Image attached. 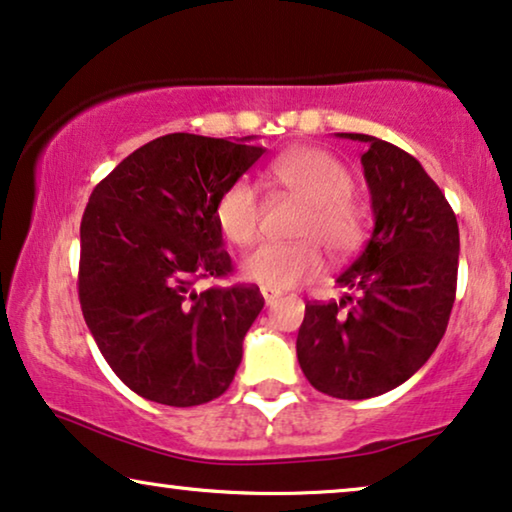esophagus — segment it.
I'll use <instances>...</instances> for the list:
<instances>
[{
    "label": "esophagus",
    "instance_id": "1",
    "mask_svg": "<svg viewBox=\"0 0 512 512\" xmlns=\"http://www.w3.org/2000/svg\"><path fill=\"white\" fill-rule=\"evenodd\" d=\"M262 297H264V301H266V306H271L273 301H276L278 297H280V292L278 290H271V287H262Z\"/></svg>",
    "mask_w": 512,
    "mask_h": 512
}]
</instances>
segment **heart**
<instances>
[{
    "label": "heart",
    "instance_id": "b5f03b06",
    "mask_svg": "<svg viewBox=\"0 0 512 512\" xmlns=\"http://www.w3.org/2000/svg\"><path fill=\"white\" fill-rule=\"evenodd\" d=\"M269 174L292 197L306 204L294 243H262L243 257L241 273L250 283L290 290L313 280L325 266L320 245L334 259L355 253L364 236V215L352 201L355 181L348 167L327 150L301 148L280 155ZM222 236L234 246L255 241L262 218L257 190L248 181L229 183L213 208Z\"/></svg>",
    "mask_w": 512,
    "mask_h": 512
}]
</instances>
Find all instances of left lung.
Listing matches in <instances>:
<instances>
[{"label":"left lung","mask_w":512,"mask_h":512,"mask_svg":"<svg viewBox=\"0 0 512 512\" xmlns=\"http://www.w3.org/2000/svg\"><path fill=\"white\" fill-rule=\"evenodd\" d=\"M364 178L376 225L336 283L357 292L306 304L297 357L315 390L371 399L413 376L441 343L457 292L459 227L422 164L369 134Z\"/></svg>","instance_id":"1"}]
</instances>
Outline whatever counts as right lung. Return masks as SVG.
<instances>
[{
    "label": "right lung",
    "instance_id": "right-lung-1",
    "mask_svg": "<svg viewBox=\"0 0 512 512\" xmlns=\"http://www.w3.org/2000/svg\"><path fill=\"white\" fill-rule=\"evenodd\" d=\"M248 139L160 136L125 157L85 206V325L115 376L148 401L187 408L218 399L264 306L255 285L194 290L199 278L232 273L213 208L264 155Z\"/></svg>",
    "mask_w": 512,
    "mask_h": 512
}]
</instances>
